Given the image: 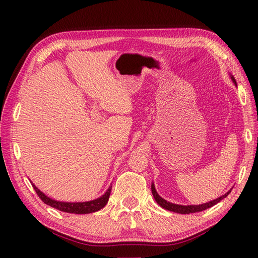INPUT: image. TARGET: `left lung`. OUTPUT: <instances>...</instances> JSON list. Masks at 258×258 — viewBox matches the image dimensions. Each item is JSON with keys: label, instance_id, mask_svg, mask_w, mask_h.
Returning a JSON list of instances; mask_svg holds the SVG:
<instances>
[{"label": "left lung", "instance_id": "left-lung-1", "mask_svg": "<svg viewBox=\"0 0 258 258\" xmlns=\"http://www.w3.org/2000/svg\"><path fill=\"white\" fill-rule=\"evenodd\" d=\"M231 80L232 82L236 84L237 86V83H236V80L233 79V76H231ZM231 191V189L229 191L226 192L225 195H223V196H221L220 198L217 199H214L212 201H209L207 202V204H202V205H198V206H181V205H174V204H171V202L165 200L163 198H161L159 195L157 194V191H156L155 189V185L152 184V192H153V196L156 200V202L157 204L163 208L166 209L168 211H171V212H175V213H179V214H189V213H196V212H201V211H204L206 209H209L211 207H213L214 205L218 204L221 200H223L224 198H226L229 195V192Z\"/></svg>", "mask_w": 258, "mask_h": 258}]
</instances>
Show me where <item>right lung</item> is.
<instances>
[{"mask_svg": "<svg viewBox=\"0 0 258 258\" xmlns=\"http://www.w3.org/2000/svg\"><path fill=\"white\" fill-rule=\"evenodd\" d=\"M32 186H33L34 190L36 191L37 196L41 198V200L44 202V204L48 205L59 211H62V212L74 213V214H88V213H92V212H97V211L104 208L105 205L107 204L108 198H110L111 190H112V186H110L103 196H101L100 198L91 200V201L62 202V201H57V200H53V199L47 197L45 194H43L40 189H38L34 184H32Z\"/></svg>", "mask_w": 258, "mask_h": 258, "instance_id": "obj_1", "label": "right lung"}]
</instances>
